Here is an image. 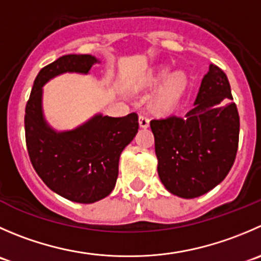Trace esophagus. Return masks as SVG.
Here are the masks:
<instances>
[{
    "label": "esophagus",
    "mask_w": 261,
    "mask_h": 261,
    "mask_svg": "<svg viewBox=\"0 0 261 261\" xmlns=\"http://www.w3.org/2000/svg\"><path fill=\"white\" fill-rule=\"evenodd\" d=\"M139 123H140L141 127H148L149 126V118L146 115H140V117H139Z\"/></svg>",
    "instance_id": "esophagus-1"
}]
</instances>
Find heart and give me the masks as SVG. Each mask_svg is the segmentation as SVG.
<instances>
[{
  "label": "heart",
  "mask_w": 261,
  "mask_h": 261,
  "mask_svg": "<svg viewBox=\"0 0 261 261\" xmlns=\"http://www.w3.org/2000/svg\"><path fill=\"white\" fill-rule=\"evenodd\" d=\"M166 71H161L158 76L154 79V83L163 79ZM186 89V79L182 74L176 72L166 79V82L162 84L159 90L156 92L155 97L153 99V107L159 112H171L176 108L178 102L184 95Z\"/></svg>",
  "instance_id": "1"
}]
</instances>
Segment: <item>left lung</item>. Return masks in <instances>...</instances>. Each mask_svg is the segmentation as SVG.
<instances>
[{"mask_svg":"<svg viewBox=\"0 0 261 261\" xmlns=\"http://www.w3.org/2000/svg\"><path fill=\"white\" fill-rule=\"evenodd\" d=\"M227 75L211 63L185 117L151 120L158 174L169 192L192 199L221 184L236 159L240 116Z\"/></svg>","mask_w":261,"mask_h":261,"instance_id":"left-lung-1","label":"left lung"}]
</instances>
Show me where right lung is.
I'll return each mask as SVG.
<instances>
[{"label":"right lung","mask_w":261,"mask_h":261,"mask_svg":"<svg viewBox=\"0 0 261 261\" xmlns=\"http://www.w3.org/2000/svg\"><path fill=\"white\" fill-rule=\"evenodd\" d=\"M98 62L90 55H65L37 75L25 107V141L38 176L52 191L75 203L90 204L112 192L118 161L139 130L138 113L97 115L80 127L56 133L42 113V87L63 72L87 74Z\"/></svg>","instance_id":"obj_1"}]
</instances>
